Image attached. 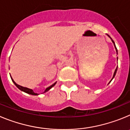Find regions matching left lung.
Here are the masks:
<instances>
[{"label":"left lung","mask_w":130,"mask_h":130,"mask_svg":"<svg viewBox=\"0 0 130 130\" xmlns=\"http://www.w3.org/2000/svg\"><path fill=\"white\" fill-rule=\"evenodd\" d=\"M107 36H109V38H111V41H112V43H113V44H114V46H115V49H116V51H117V54H118V51H117V47H116L115 43L114 41H113V40H112V38H111V37H110L108 35V34H107ZM117 60H118V57H117ZM117 68H116L115 71V72H114V74H113V76H112V79H111V81H112V79H113V78H114V77H115V75H116V73H117ZM111 81H110V82H111ZM110 82H109V83H110Z\"/></svg>","instance_id":"8db88e82"}]
</instances>
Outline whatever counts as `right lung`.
Masks as SVG:
<instances>
[{
  "label": "right lung",
  "instance_id": "1",
  "mask_svg": "<svg viewBox=\"0 0 130 130\" xmlns=\"http://www.w3.org/2000/svg\"><path fill=\"white\" fill-rule=\"evenodd\" d=\"M10 77H11V81H13V83L15 84V85L16 86V87H18V88H19V90H21V91H23V92H26V93H27V94H32V95H38L37 94V93H35V92H34V91H33L32 90V89H30V88H26V87H22V86H20V85H18V84L16 83L14 81H13V79H12V77H11V75H10ZM57 83V82H55V83L54 84H53L52 85H51L50 86V87H47V88H46V89H45V91H44V92H47L48 90H50V89H51V88H52L53 87H54V86L55 85V84Z\"/></svg>",
  "mask_w": 130,
  "mask_h": 130
}]
</instances>
